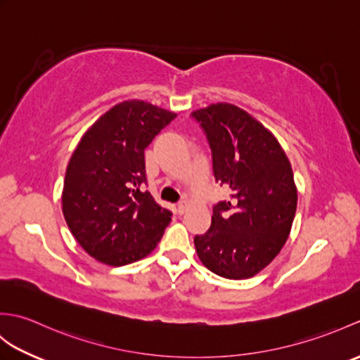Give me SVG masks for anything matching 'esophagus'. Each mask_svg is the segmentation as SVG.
I'll return each instance as SVG.
<instances>
[{
  "mask_svg": "<svg viewBox=\"0 0 360 360\" xmlns=\"http://www.w3.org/2000/svg\"><path fill=\"white\" fill-rule=\"evenodd\" d=\"M188 207H190V202L187 200L179 201V204H178V213H179V215H182V213H186Z\"/></svg>",
  "mask_w": 360,
  "mask_h": 360,
  "instance_id": "esophagus-1",
  "label": "esophagus"
}]
</instances>
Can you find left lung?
Listing matches in <instances>:
<instances>
[{
    "label": "left lung",
    "instance_id": "left-lung-1",
    "mask_svg": "<svg viewBox=\"0 0 360 360\" xmlns=\"http://www.w3.org/2000/svg\"><path fill=\"white\" fill-rule=\"evenodd\" d=\"M192 114L207 134L215 179L231 188L209 231L195 236L196 254L219 277L250 278L288 241L297 210L292 167L277 137L240 106L219 102Z\"/></svg>",
    "mask_w": 360,
    "mask_h": 360
}]
</instances>
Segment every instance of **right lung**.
<instances>
[{
	"mask_svg": "<svg viewBox=\"0 0 360 360\" xmlns=\"http://www.w3.org/2000/svg\"><path fill=\"white\" fill-rule=\"evenodd\" d=\"M176 117L145 101H124L103 112L68 162L62 210L71 233L88 255L125 266L158 246L172 213L145 184L143 150Z\"/></svg>",
	"mask_w": 360,
	"mask_h": 360,
	"instance_id": "obj_1",
	"label": "right lung"
}]
</instances>
